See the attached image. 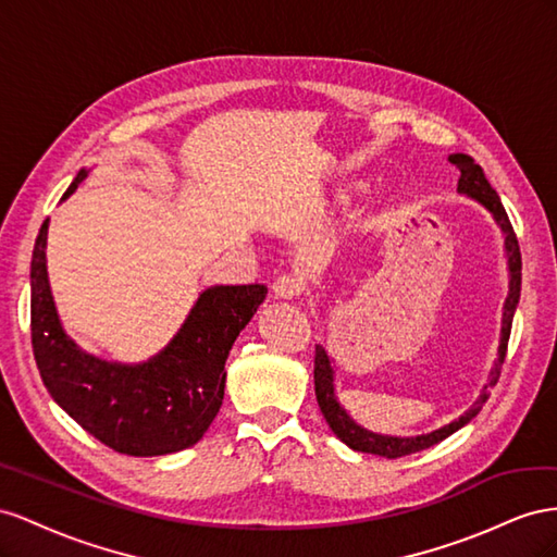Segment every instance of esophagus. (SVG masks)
<instances>
[{"mask_svg":"<svg viewBox=\"0 0 557 557\" xmlns=\"http://www.w3.org/2000/svg\"><path fill=\"white\" fill-rule=\"evenodd\" d=\"M304 294V282L296 275H280L273 282V296L280 300H294Z\"/></svg>","mask_w":557,"mask_h":557,"instance_id":"esophagus-1","label":"esophagus"}]
</instances>
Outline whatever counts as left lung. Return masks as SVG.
<instances>
[{
  "mask_svg": "<svg viewBox=\"0 0 557 557\" xmlns=\"http://www.w3.org/2000/svg\"><path fill=\"white\" fill-rule=\"evenodd\" d=\"M448 161L459 170V182H457V190L459 194H467L471 198H475L479 202H483L485 208L495 214L497 224L502 226V231L506 233V251H508V270H511V284H508V298L504 304V320H502V343H499V359L492 369V377L490 383L483 387L479 401H475L462 418L450 422L448 426L438 429V432L424 434V436H416V438H396V436H380V434H371L367 429H361L359 424H355L349 420L347 412L341 408V404L336 401V394H333V369L326 349L322 345L314 347V394H317V404H320L322 416L326 418L329 426L333 429L345 446H349L352 450H361V453H373L380 457L387 459H396V457H406L412 453H420L434 443L448 438L450 434H455L459 426H465L469 420H473L479 416V410L483 408V404L487 401V387L497 385L499 373H502V363L506 357V347H508V336H511V324H513V312L518 306L520 298V270H522V261H520V247H518V237L513 233L511 221H508V214L504 210V205L497 196V190L490 186V182L485 180L483 168L473 161L471 156L467 153H453Z\"/></svg>",
  "mask_w": 557,
  "mask_h": 557,
  "instance_id": "obj_1",
  "label": "left lung"
}]
</instances>
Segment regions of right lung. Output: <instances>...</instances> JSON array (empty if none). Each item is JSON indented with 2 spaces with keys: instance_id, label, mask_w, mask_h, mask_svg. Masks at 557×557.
Here are the masks:
<instances>
[{
  "instance_id": "1",
  "label": "right lung",
  "mask_w": 557,
  "mask_h": 557,
  "mask_svg": "<svg viewBox=\"0 0 557 557\" xmlns=\"http://www.w3.org/2000/svg\"><path fill=\"white\" fill-rule=\"evenodd\" d=\"M86 180L74 177L65 198ZM44 221L32 251L29 329L46 389L88 434L111 450L156 457L196 446L224 401L226 359L237 333L263 304V284L202 292L177 336L141 367H121L82 352L60 326L46 277Z\"/></svg>"
}]
</instances>
